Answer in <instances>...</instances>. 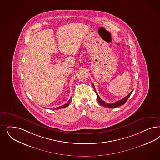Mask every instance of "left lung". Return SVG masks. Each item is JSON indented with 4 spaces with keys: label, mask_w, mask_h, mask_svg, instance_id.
Instances as JSON below:
<instances>
[{
    "label": "left lung",
    "mask_w": 160,
    "mask_h": 160,
    "mask_svg": "<svg viewBox=\"0 0 160 160\" xmlns=\"http://www.w3.org/2000/svg\"><path fill=\"white\" fill-rule=\"evenodd\" d=\"M93 88H94V89H95V92L97 95V99H98V101L99 102V103H100L101 105L105 107H108V108H115V107H119V106H121V105H123L124 103L127 102V101L128 100V99L129 98L130 95H131V93L132 92V91H131V92L129 93L128 95H127L125 98L122 99H121V100H119L118 101L115 102V103H107V102H105V101H103V100L101 99V98L99 97L98 93L96 92L95 88H94V85H93Z\"/></svg>",
    "instance_id": "8db88e82"
}]
</instances>
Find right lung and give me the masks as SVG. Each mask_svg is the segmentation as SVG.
<instances>
[{
    "mask_svg": "<svg viewBox=\"0 0 160 160\" xmlns=\"http://www.w3.org/2000/svg\"><path fill=\"white\" fill-rule=\"evenodd\" d=\"M72 97H71L70 98V99L68 101V102H67V103H65V104H64V105H63L62 106H61V107H57V108H55V109H61L63 108H65V107H68L69 105V103H71V101H72Z\"/></svg>",
    "mask_w": 160,
    "mask_h": 160,
    "instance_id": "add662e5",
    "label": "right lung"
}]
</instances>
